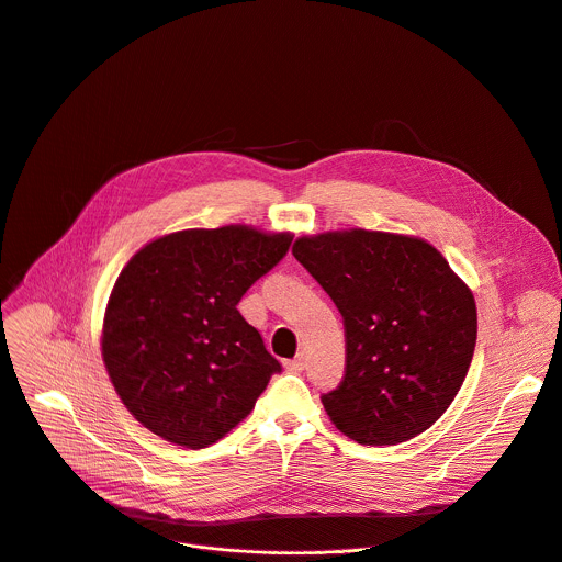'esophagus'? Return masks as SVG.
<instances>
[{
	"label": "esophagus",
	"mask_w": 562,
	"mask_h": 562,
	"mask_svg": "<svg viewBox=\"0 0 562 562\" xmlns=\"http://www.w3.org/2000/svg\"><path fill=\"white\" fill-rule=\"evenodd\" d=\"M304 366H307V359H304L302 353H297L295 359H291V361H286V363H284V368H286L289 372H293V374L302 372V370H304Z\"/></svg>",
	"instance_id": "34e87169"
}]
</instances>
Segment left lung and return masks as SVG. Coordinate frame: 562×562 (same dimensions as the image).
I'll return each mask as SVG.
<instances>
[{"label":"left lung","instance_id":"obj_1","mask_svg":"<svg viewBox=\"0 0 562 562\" xmlns=\"http://www.w3.org/2000/svg\"><path fill=\"white\" fill-rule=\"evenodd\" d=\"M293 258L342 316L345 376L321 396L336 428L366 446H394L428 430L473 361L471 289L419 237L323 233L295 239Z\"/></svg>","mask_w":562,"mask_h":562}]
</instances>
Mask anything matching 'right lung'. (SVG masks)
I'll list each match as a JSON object with an SVG mask.
<instances>
[{
	"label": "right lung",
	"instance_id": "1",
	"mask_svg": "<svg viewBox=\"0 0 562 562\" xmlns=\"http://www.w3.org/2000/svg\"><path fill=\"white\" fill-rule=\"evenodd\" d=\"M289 246V233L224 226L172 233L134 255L110 295L103 361L136 422L206 448L252 411L282 366L237 304Z\"/></svg>",
	"mask_w": 562,
	"mask_h": 562
}]
</instances>
